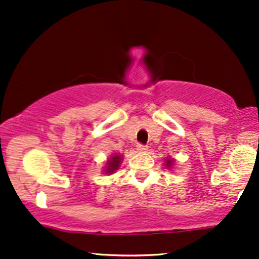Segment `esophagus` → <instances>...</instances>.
Returning <instances> with one entry per match:
<instances>
[{
  "mask_svg": "<svg viewBox=\"0 0 259 259\" xmlns=\"http://www.w3.org/2000/svg\"><path fill=\"white\" fill-rule=\"evenodd\" d=\"M136 148H138V151L139 152H141V153H145V152H147L148 151V147L147 146H145V145H138V146H136Z\"/></svg>",
  "mask_w": 259,
  "mask_h": 259,
  "instance_id": "34e87169",
  "label": "esophagus"
}]
</instances>
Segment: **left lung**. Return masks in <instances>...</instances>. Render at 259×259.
<instances>
[{
    "label": "left lung",
    "mask_w": 259,
    "mask_h": 259,
    "mask_svg": "<svg viewBox=\"0 0 259 259\" xmlns=\"http://www.w3.org/2000/svg\"><path fill=\"white\" fill-rule=\"evenodd\" d=\"M174 164H175V159H174V158H171V157H167V158H165L164 165H165V167H167L168 169L173 168Z\"/></svg>",
    "instance_id": "8db88e82"
}]
</instances>
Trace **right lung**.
<instances>
[{
    "label": "right lung",
    "instance_id": "1",
    "mask_svg": "<svg viewBox=\"0 0 259 259\" xmlns=\"http://www.w3.org/2000/svg\"><path fill=\"white\" fill-rule=\"evenodd\" d=\"M121 158H123V157H121V154L113 153L112 156L109 157L108 159H107L106 165H105V170H103V171H105L106 174L111 175V174L114 173L115 170H118V168L120 167L121 162H123Z\"/></svg>",
    "mask_w": 259,
    "mask_h": 259
}]
</instances>
